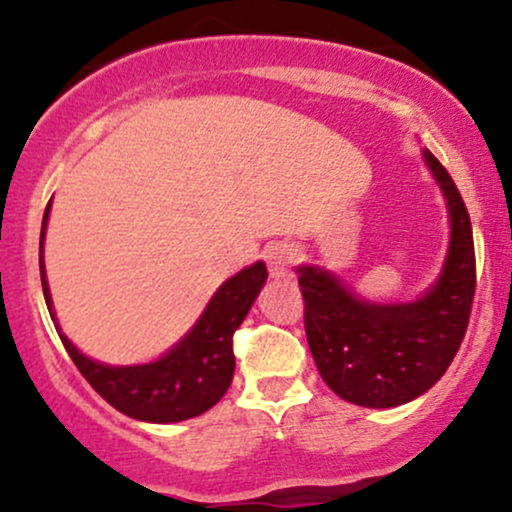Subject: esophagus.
Listing matches in <instances>:
<instances>
[{"instance_id": "1", "label": "esophagus", "mask_w": 512, "mask_h": 512, "mask_svg": "<svg viewBox=\"0 0 512 512\" xmlns=\"http://www.w3.org/2000/svg\"><path fill=\"white\" fill-rule=\"evenodd\" d=\"M264 260H267L269 274H272L274 279H279V276L289 274L291 264L296 260V250L286 243H274L264 250Z\"/></svg>"}]
</instances>
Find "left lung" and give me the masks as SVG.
<instances>
[{
  "label": "left lung",
  "mask_w": 512,
  "mask_h": 512,
  "mask_svg": "<svg viewBox=\"0 0 512 512\" xmlns=\"http://www.w3.org/2000/svg\"><path fill=\"white\" fill-rule=\"evenodd\" d=\"M450 209V250L443 274L414 303L380 305L356 298L317 267H298L305 337L322 380L351 404L387 409L424 395L460 349L477 289L472 221L460 190L424 149Z\"/></svg>",
  "instance_id": "left-lung-1"
}]
</instances>
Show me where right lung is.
Returning a JSON list of instances; mask_svg holds the SVG:
<instances>
[{"mask_svg":"<svg viewBox=\"0 0 512 512\" xmlns=\"http://www.w3.org/2000/svg\"><path fill=\"white\" fill-rule=\"evenodd\" d=\"M48 214L50 204L45 209L43 231H40V281H43L45 303H48L50 317L64 349L72 356L74 366L88 380V385L117 411L132 416V419L151 421V424L185 421L214 407L226 395L233 380V370H236L233 334L267 281L264 262H255L252 267H245L243 272L223 281L197 325L166 356L154 363H144V366H103V363L81 354L64 337L55 313H52L48 276L43 267Z\"/></svg>","mask_w":512,"mask_h":512,"instance_id":"add662e5","label":"right lung"}]
</instances>
